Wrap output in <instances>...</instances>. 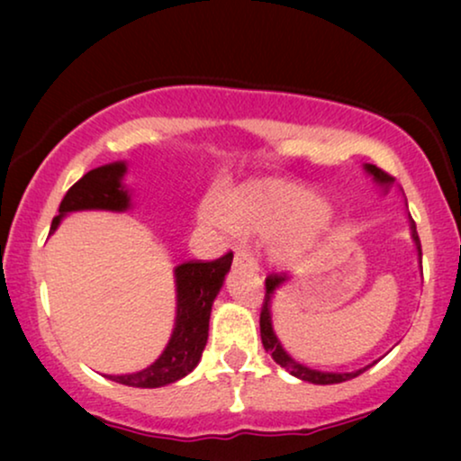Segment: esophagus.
Wrapping results in <instances>:
<instances>
[{"label":"esophagus","mask_w":461,"mask_h":461,"mask_svg":"<svg viewBox=\"0 0 461 461\" xmlns=\"http://www.w3.org/2000/svg\"><path fill=\"white\" fill-rule=\"evenodd\" d=\"M235 264H237V267H248L251 270H258V260H256L254 251L248 249V248H241L237 251Z\"/></svg>","instance_id":"esophagus-1"}]
</instances>
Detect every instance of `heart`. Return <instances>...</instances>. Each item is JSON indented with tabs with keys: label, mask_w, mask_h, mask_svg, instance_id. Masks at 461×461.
<instances>
[{
	"label": "heart",
	"mask_w": 461,
	"mask_h": 461,
	"mask_svg": "<svg viewBox=\"0 0 461 461\" xmlns=\"http://www.w3.org/2000/svg\"><path fill=\"white\" fill-rule=\"evenodd\" d=\"M331 203L319 199L311 188L294 182H258L237 191L230 212L220 199H207L201 220L213 229L237 235L270 237L268 254L279 264H294L306 258L336 224Z\"/></svg>",
	"instance_id": "heart-1"
}]
</instances>
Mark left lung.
<instances>
[{
  "mask_svg": "<svg viewBox=\"0 0 461 461\" xmlns=\"http://www.w3.org/2000/svg\"><path fill=\"white\" fill-rule=\"evenodd\" d=\"M363 169L371 176V178H374L377 186H382L384 193H388V188L394 185L393 176L382 172L380 167L371 166V163H365ZM409 230H411V239L415 243V249H418V260H420V267H421V245H420V237H418V230H415V222L411 220V216H409ZM287 281H289L287 275H270V276H267V295H264V304H262V312H260L262 344H264V350L270 352V357L275 358V363L281 365L283 369L289 371V374H292L294 377H298V380H304V382H311V384H321V386H327V384L348 382V380H352V377L361 375L363 371H367L374 363L367 365V367L350 371V374H336V371L311 369V367H306L304 363H298L295 358L287 355V350L283 348L279 338H276V333H275L273 311H270V306H273L275 292L283 285V283H287Z\"/></svg>",
  "mask_w": 461,
  "mask_h": 461,
  "instance_id": "1",
  "label": "left lung"
}]
</instances>
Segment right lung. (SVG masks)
Here are the masks:
<instances>
[{
  "mask_svg": "<svg viewBox=\"0 0 461 461\" xmlns=\"http://www.w3.org/2000/svg\"><path fill=\"white\" fill-rule=\"evenodd\" d=\"M125 174H128L125 161L106 163V166L90 169L67 191L50 232L59 229L62 218L73 212H128L131 207V193L123 185ZM230 264V251L213 262L191 260L178 264L174 268L176 321L167 346L147 369L136 371V374L109 375V380L134 388H161L191 374L203 355L207 331H210L212 304L222 289Z\"/></svg>",
  "mask_w": 461,
  "mask_h": 461,
  "instance_id": "right-lung-1",
  "label": "right lung"
}]
</instances>
